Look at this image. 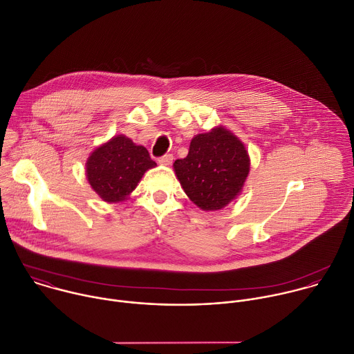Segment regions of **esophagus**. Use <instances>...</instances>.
<instances>
[{
	"instance_id": "34e87169",
	"label": "esophagus",
	"mask_w": 354,
	"mask_h": 354,
	"mask_svg": "<svg viewBox=\"0 0 354 354\" xmlns=\"http://www.w3.org/2000/svg\"><path fill=\"white\" fill-rule=\"evenodd\" d=\"M172 160H174V156H172V154H165V156L160 157L158 162L162 164V165H171V164H172Z\"/></svg>"
}]
</instances>
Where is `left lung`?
I'll list each match as a JSON object with an SVG mask.
<instances>
[{"label": "left lung", "instance_id": "left-lung-1", "mask_svg": "<svg viewBox=\"0 0 354 354\" xmlns=\"http://www.w3.org/2000/svg\"><path fill=\"white\" fill-rule=\"evenodd\" d=\"M174 168L193 203L214 212L241 193L249 174V156L232 133L216 127L193 137L187 157L176 160Z\"/></svg>", "mask_w": 354, "mask_h": 354}]
</instances>
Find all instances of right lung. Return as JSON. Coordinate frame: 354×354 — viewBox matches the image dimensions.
Listing matches in <instances>:
<instances>
[{
    "label": "right lung",
    "instance_id": "obj_1",
    "mask_svg": "<svg viewBox=\"0 0 354 354\" xmlns=\"http://www.w3.org/2000/svg\"><path fill=\"white\" fill-rule=\"evenodd\" d=\"M157 164L142 145L124 136H116L97 147L86 161V178L92 189L109 203L124 200L144 172Z\"/></svg>",
    "mask_w": 354,
    "mask_h": 354
}]
</instances>
